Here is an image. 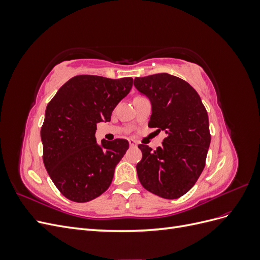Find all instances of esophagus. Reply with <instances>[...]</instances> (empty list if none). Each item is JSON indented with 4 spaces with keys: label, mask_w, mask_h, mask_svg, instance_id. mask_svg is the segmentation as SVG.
Returning <instances> with one entry per match:
<instances>
[{
    "label": "esophagus",
    "mask_w": 260,
    "mask_h": 260,
    "mask_svg": "<svg viewBox=\"0 0 260 260\" xmlns=\"http://www.w3.org/2000/svg\"><path fill=\"white\" fill-rule=\"evenodd\" d=\"M128 141H129V144H130V146H131V147H133V146H137V145H138V143L136 142V141H135V140H132V139H129Z\"/></svg>",
    "instance_id": "1"
}]
</instances>
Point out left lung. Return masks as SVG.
Wrapping results in <instances>:
<instances>
[{"label":"left lung","instance_id":"8db88e82","mask_svg":"<svg viewBox=\"0 0 260 260\" xmlns=\"http://www.w3.org/2000/svg\"><path fill=\"white\" fill-rule=\"evenodd\" d=\"M135 86L151 101L148 127L167 135L156 151L139 145L143 155L137 165L139 180L153 194L179 199L191 190L205 167L210 144L206 108L190 84L166 73L136 78Z\"/></svg>","mask_w":260,"mask_h":260}]
</instances>
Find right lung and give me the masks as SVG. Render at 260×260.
Returning <instances> with one entry per match:
<instances>
[{
	"mask_svg": "<svg viewBox=\"0 0 260 260\" xmlns=\"http://www.w3.org/2000/svg\"><path fill=\"white\" fill-rule=\"evenodd\" d=\"M132 78L76 76L46 106L41 128L43 162L59 192L85 203L111 185L117 164L129 148L127 140L95 139L96 124L111 121L114 108L129 94Z\"/></svg>",
	"mask_w": 260,
	"mask_h": 260,
	"instance_id": "right-lung-1",
	"label": "right lung"
}]
</instances>
